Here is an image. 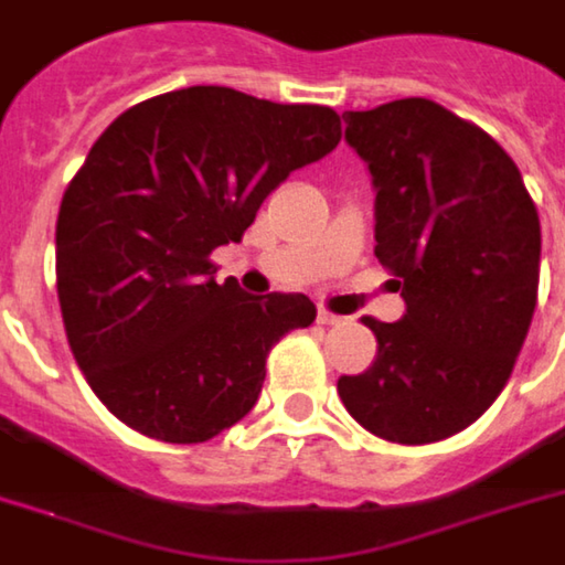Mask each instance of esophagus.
<instances>
[{
    "mask_svg": "<svg viewBox=\"0 0 565 565\" xmlns=\"http://www.w3.org/2000/svg\"><path fill=\"white\" fill-rule=\"evenodd\" d=\"M340 320L342 317H337L329 308H320V311H317V322H320V326H337Z\"/></svg>",
    "mask_w": 565,
    "mask_h": 565,
    "instance_id": "34e87169",
    "label": "esophagus"
}]
</instances>
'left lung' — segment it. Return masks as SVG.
I'll return each instance as SVG.
<instances>
[{
  "label": "left lung",
  "instance_id": "8db88e82",
  "mask_svg": "<svg viewBox=\"0 0 565 565\" xmlns=\"http://www.w3.org/2000/svg\"><path fill=\"white\" fill-rule=\"evenodd\" d=\"M342 119L374 177V254L403 279L406 315L363 317L377 356L363 374L337 380V392L383 440H446L512 377L537 306V209L514 159L431 99L408 96Z\"/></svg>",
  "mask_w": 565,
  "mask_h": 565
}]
</instances>
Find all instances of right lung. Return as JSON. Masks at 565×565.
Here are the masks:
<instances>
[{
  "instance_id": "add662e5",
  "label": "right lung",
  "mask_w": 565,
  "mask_h": 565,
  "mask_svg": "<svg viewBox=\"0 0 565 565\" xmlns=\"http://www.w3.org/2000/svg\"><path fill=\"white\" fill-rule=\"evenodd\" d=\"M340 137L326 105L194 85L96 139L56 216V294L76 365L117 420L205 443L254 408L268 351L317 308L220 286L211 250L239 243L265 196Z\"/></svg>"
}]
</instances>
